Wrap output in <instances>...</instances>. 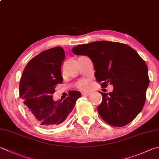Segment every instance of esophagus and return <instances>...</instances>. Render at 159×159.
<instances>
[{"mask_svg": "<svg viewBox=\"0 0 159 159\" xmlns=\"http://www.w3.org/2000/svg\"><path fill=\"white\" fill-rule=\"evenodd\" d=\"M90 94L89 92H83L82 93V96H89Z\"/></svg>", "mask_w": 159, "mask_h": 159, "instance_id": "1", "label": "esophagus"}]
</instances>
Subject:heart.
<instances>
[{
	"instance_id": "b5f03b06",
	"label": "heart",
	"mask_w": 159,
	"mask_h": 159,
	"mask_svg": "<svg viewBox=\"0 0 159 159\" xmlns=\"http://www.w3.org/2000/svg\"><path fill=\"white\" fill-rule=\"evenodd\" d=\"M76 88L80 90H85L88 88L89 87V81L87 79L80 80L79 82L76 83Z\"/></svg>"
}]
</instances>
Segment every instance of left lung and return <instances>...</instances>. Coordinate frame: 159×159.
Here are the masks:
<instances>
[{
  "label": "left lung",
  "instance_id": "1",
  "mask_svg": "<svg viewBox=\"0 0 159 159\" xmlns=\"http://www.w3.org/2000/svg\"><path fill=\"white\" fill-rule=\"evenodd\" d=\"M76 55H85L94 64L95 77L102 88L110 83L111 92L102 96L97 110L107 123L123 127L141 112L150 83L147 65L134 49L117 42L96 41L74 47Z\"/></svg>",
  "mask_w": 159,
  "mask_h": 159
}]
</instances>
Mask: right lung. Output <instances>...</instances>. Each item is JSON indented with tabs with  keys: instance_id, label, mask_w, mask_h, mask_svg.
<instances>
[{
	"instance_id": "obj_1",
	"label": "right lung",
	"mask_w": 159,
	"mask_h": 159,
	"mask_svg": "<svg viewBox=\"0 0 159 159\" xmlns=\"http://www.w3.org/2000/svg\"><path fill=\"white\" fill-rule=\"evenodd\" d=\"M64 49L56 47L40 52L25 67L20 80V97L28 116L43 127H57L67 119L81 94L70 91L65 100L54 101L56 85L63 82Z\"/></svg>"
}]
</instances>
